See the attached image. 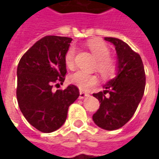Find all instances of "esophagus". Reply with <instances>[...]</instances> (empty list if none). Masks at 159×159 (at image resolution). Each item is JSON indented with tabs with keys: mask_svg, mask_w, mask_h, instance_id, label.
<instances>
[{
	"mask_svg": "<svg viewBox=\"0 0 159 159\" xmlns=\"http://www.w3.org/2000/svg\"><path fill=\"white\" fill-rule=\"evenodd\" d=\"M89 96V93H85V92H83V91H80V95H79V99H84V98H86V97Z\"/></svg>",
	"mask_w": 159,
	"mask_h": 159,
	"instance_id": "1",
	"label": "esophagus"
}]
</instances>
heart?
Masks as SVG:
<instances>
[{"mask_svg":"<svg viewBox=\"0 0 159 159\" xmlns=\"http://www.w3.org/2000/svg\"><path fill=\"white\" fill-rule=\"evenodd\" d=\"M88 47L97 59L96 68L104 78H110L117 72V61L110 56V49L104 42L92 41L88 43ZM66 66L73 70L76 66V48L70 46L65 53ZM70 83L76 85L82 90H88L98 83V77L94 74L77 70L69 77Z\"/></svg>","mask_w":159,"mask_h":159,"instance_id":"1","label":"heart"}]
</instances>
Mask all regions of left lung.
<instances>
[{
	"instance_id": "1",
	"label": "left lung",
	"mask_w": 159,
	"mask_h": 159,
	"mask_svg": "<svg viewBox=\"0 0 159 159\" xmlns=\"http://www.w3.org/2000/svg\"><path fill=\"white\" fill-rule=\"evenodd\" d=\"M105 40L115 45L118 73L104 86L103 92L93 93L100 103L93 120L101 129L115 130L126 124L135 112L143 97L146 74L140 56L126 42L114 37Z\"/></svg>"
}]
</instances>
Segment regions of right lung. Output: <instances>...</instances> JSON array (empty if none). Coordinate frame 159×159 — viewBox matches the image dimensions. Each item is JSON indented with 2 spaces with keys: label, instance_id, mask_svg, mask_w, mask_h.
Here are the masks:
<instances>
[{
  "label": "right lung",
  "instance_id": "add662e5",
  "mask_svg": "<svg viewBox=\"0 0 159 159\" xmlns=\"http://www.w3.org/2000/svg\"><path fill=\"white\" fill-rule=\"evenodd\" d=\"M72 39L46 36L34 44L19 60L16 95L19 109L34 128L51 133L62 126L68 108L79 97V89L63 84L67 72L65 53Z\"/></svg>",
  "mask_w": 159,
  "mask_h": 159
}]
</instances>
